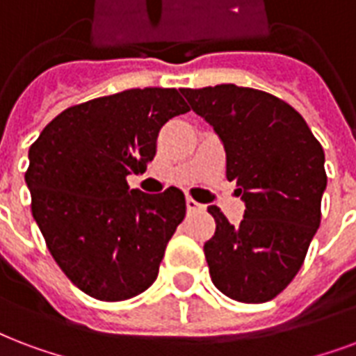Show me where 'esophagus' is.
I'll use <instances>...</instances> for the list:
<instances>
[{
    "label": "esophagus",
    "instance_id": "1",
    "mask_svg": "<svg viewBox=\"0 0 356 356\" xmlns=\"http://www.w3.org/2000/svg\"><path fill=\"white\" fill-rule=\"evenodd\" d=\"M186 209H188L190 213H197V211H203V209H205V205L197 203L196 200H192V197H186Z\"/></svg>",
    "mask_w": 356,
    "mask_h": 356
}]
</instances>
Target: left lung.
Instances as JSON below:
<instances>
[{
	"label": "left lung",
	"mask_w": 356,
	"mask_h": 356,
	"mask_svg": "<svg viewBox=\"0 0 356 356\" xmlns=\"http://www.w3.org/2000/svg\"><path fill=\"white\" fill-rule=\"evenodd\" d=\"M181 93L220 138L227 181L246 205L237 226L209 207L216 222L203 246L211 280L233 300L267 302L302 267L321 222V143L297 110L265 91L222 83Z\"/></svg>",
	"instance_id": "obj_1"
}]
</instances>
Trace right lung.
Segmentation results:
<instances>
[{
    "label": "right lung",
    "mask_w": 356,
    "mask_h": 356,
    "mask_svg": "<svg viewBox=\"0 0 356 356\" xmlns=\"http://www.w3.org/2000/svg\"><path fill=\"white\" fill-rule=\"evenodd\" d=\"M190 108L177 89L145 88L72 106L29 147L31 213L67 278L89 297L118 302L159 276L186 214L184 194L129 188L156 154L162 124Z\"/></svg>",
    "instance_id": "obj_1"
}]
</instances>
